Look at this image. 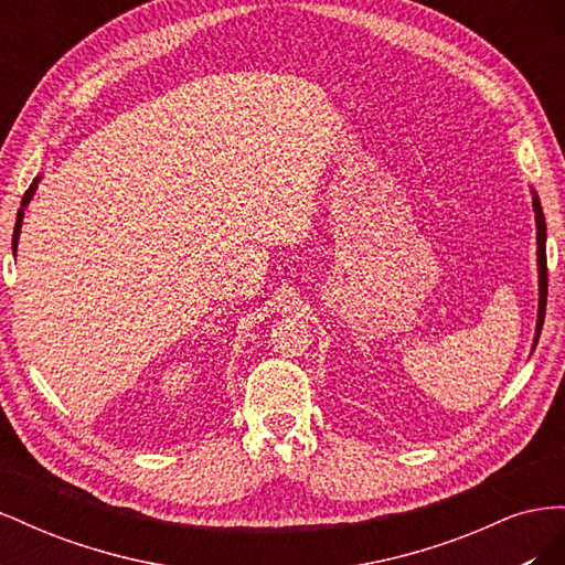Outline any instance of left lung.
<instances>
[{
	"label": "left lung",
	"mask_w": 565,
	"mask_h": 565,
	"mask_svg": "<svg viewBox=\"0 0 565 565\" xmlns=\"http://www.w3.org/2000/svg\"><path fill=\"white\" fill-rule=\"evenodd\" d=\"M530 193H533V212H535V228H537V287H540L537 324H535V339H533V351H535L540 332H542V322H544V309H546V224H544V214H542L537 193L533 188H530Z\"/></svg>",
	"instance_id": "8db88e82"
}]
</instances>
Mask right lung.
I'll return each mask as SVG.
<instances>
[{
  "instance_id": "add662e5",
  "label": "right lung",
  "mask_w": 565,
  "mask_h": 565,
  "mask_svg": "<svg viewBox=\"0 0 565 565\" xmlns=\"http://www.w3.org/2000/svg\"><path fill=\"white\" fill-rule=\"evenodd\" d=\"M42 181V174L35 177V181L30 183V188L25 191L23 200H21V210H19V216H15V228H13V241H11V249H13V256H15V249H19V237H21V226H23V216H25V207L30 204L32 195H35L38 191V183Z\"/></svg>"
}]
</instances>
